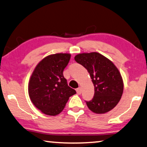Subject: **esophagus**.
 <instances>
[{"label": "esophagus", "mask_w": 147, "mask_h": 147, "mask_svg": "<svg viewBox=\"0 0 147 147\" xmlns=\"http://www.w3.org/2000/svg\"><path fill=\"white\" fill-rule=\"evenodd\" d=\"M81 92H82V89H81L80 87H78L77 89H76V93L78 94H80Z\"/></svg>", "instance_id": "obj_1"}]
</instances>
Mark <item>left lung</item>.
I'll return each mask as SVG.
<instances>
[{"label":"left lung","mask_w":147,"mask_h":147,"mask_svg":"<svg viewBox=\"0 0 147 147\" xmlns=\"http://www.w3.org/2000/svg\"><path fill=\"white\" fill-rule=\"evenodd\" d=\"M74 60L87 69L94 86L92 100L86 102L88 108L98 114L114 108L123 92V81L115 65L97 52L78 54Z\"/></svg>","instance_id":"1"}]
</instances>
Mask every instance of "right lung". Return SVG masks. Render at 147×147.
Here are the masks:
<instances>
[{"label": "right lung", "instance_id": "right-lung-1", "mask_svg": "<svg viewBox=\"0 0 147 147\" xmlns=\"http://www.w3.org/2000/svg\"><path fill=\"white\" fill-rule=\"evenodd\" d=\"M70 53L49 55L37 65L28 83L32 104L45 115L55 116L63 110L69 97L76 94L63 76Z\"/></svg>", "mask_w": 147, "mask_h": 147}]
</instances>
